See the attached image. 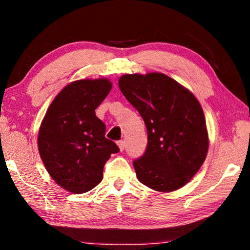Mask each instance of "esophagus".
Segmentation results:
<instances>
[{
  "label": "esophagus",
  "instance_id": "1",
  "mask_svg": "<svg viewBox=\"0 0 250 250\" xmlns=\"http://www.w3.org/2000/svg\"><path fill=\"white\" fill-rule=\"evenodd\" d=\"M117 145H118V146H119L120 151H124V150H125V141H122V140L118 141V142H117Z\"/></svg>",
  "mask_w": 250,
  "mask_h": 250
}]
</instances>
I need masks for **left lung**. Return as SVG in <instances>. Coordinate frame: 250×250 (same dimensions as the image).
Listing matches in <instances>:
<instances>
[{
  "label": "left lung",
  "instance_id": "8db88e82",
  "mask_svg": "<svg viewBox=\"0 0 250 250\" xmlns=\"http://www.w3.org/2000/svg\"><path fill=\"white\" fill-rule=\"evenodd\" d=\"M119 88L146 125V150L133 161L138 180L159 192L188 183L208 150L204 113L195 96L160 73L125 75Z\"/></svg>",
  "mask_w": 250,
  "mask_h": 250
}]
</instances>
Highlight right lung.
<instances>
[{
  "mask_svg": "<svg viewBox=\"0 0 250 250\" xmlns=\"http://www.w3.org/2000/svg\"><path fill=\"white\" fill-rule=\"evenodd\" d=\"M111 90L108 79H83L66 86L50 104L39 133V151L50 176L71 193L90 191L119 147L104 137L95 110Z\"/></svg>",
  "mask_w": 250,
  "mask_h": 250,
  "instance_id": "right-lung-1",
  "label": "right lung"
}]
</instances>
